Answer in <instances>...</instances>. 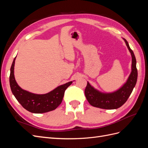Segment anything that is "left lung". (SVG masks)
I'll return each instance as SVG.
<instances>
[{
    "mask_svg": "<svg viewBox=\"0 0 148 148\" xmlns=\"http://www.w3.org/2000/svg\"><path fill=\"white\" fill-rule=\"evenodd\" d=\"M132 57V71L129 77L123 86L118 90L112 92H102L97 90L88 82L84 90L85 96L91 106L104 109H116L123 105L132 94L135 86L138 71L136 69V60L133 51L129 46L127 41L123 38Z\"/></svg>",
    "mask_w": 148,
    "mask_h": 148,
    "instance_id": "left-lung-1",
    "label": "left lung"
}]
</instances>
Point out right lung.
Listing matches in <instances>:
<instances>
[{
  "instance_id": "right-lung-1",
  "label": "right lung",
  "mask_w": 148,
  "mask_h": 148,
  "mask_svg": "<svg viewBox=\"0 0 148 148\" xmlns=\"http://www.w3.org/2000/svg\"><path fill=\"white\" fill-rule=\"evenodd\" d=\"M16 57L10 68V86L13 95L24 108L34 114L45 113L55 110L63 99L66 89L72 83L70 82L57 87L44 95L31 93L21 89L17 84L14 77V66Z\"/></svg>"
}]
</instances>
